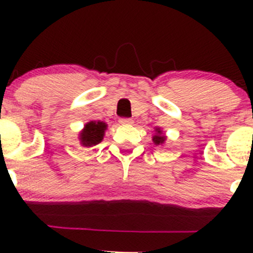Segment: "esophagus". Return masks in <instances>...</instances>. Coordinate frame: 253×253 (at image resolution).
<instances>
[{
  "instance_id": "1",
  "label": "esophagus",
  "mask_w": 253,
  "mask_h": 253,
  "mask_svg": "<svg viewBox=\"0 0 253 253\" xmlns=\"http://www.w3.org/2000/svg\"><path fill=\"white\" fill-rule=\"evenodd\" d=\"M119 122L121 125H131L133 124V120L128 119V117H121V119L119 120Z\"/></svg>"
}]
</instances>
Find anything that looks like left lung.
<instances>
[{"label": "left lung", "mask_w": 253, "mask_h": 253, "mask_svg": "<svg viewBox=\"0 0 253 253\" xmlns=\"http://www.w3.org/2000/svg\"><path fill=\"white\" fill-rule=\"evenodd\" d=\"M157 132H158V134L157 136L153 137V141H154L155 144H162V143H164V141H165V137L163 136V134H160L162 133V131H160V129H157Z\"/></svg>", "instance_id": "left-lung-1"}]
</instances>
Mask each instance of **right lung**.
Returning <instances> with one entry per match:
<instances>
[{"label":"right lung","mask_w":253,"mask_h":253,"mask_svg":"<svg viewBox=\"0 0 253 253\" xmlns=\"http://www.w3.org/2000/svg\"><path fill=\"white\" fill-rule=\"evenodd\" d=\"M106 129L105 122L101 121H90L85 125L84 129L81 133V142L85 147L99 144L103 141L104 131Z\"/></svg>","instance_id":"add662e5"}]
</instances>
